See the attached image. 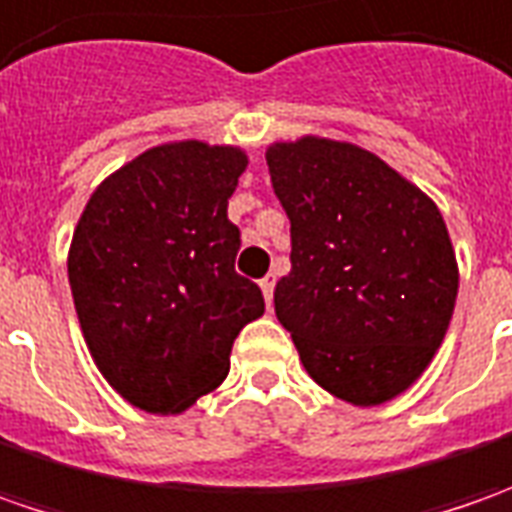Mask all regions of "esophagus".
Wrapping results in <instances>:
<instances>
[{
    "mask_svg": "<svg viewBox=\"0 0 512 512\" xmlns=\"http://www.w3.org/2000/svg\"><path fill=\"white\" fill-rule=\"evenodd\" d=\"M259 287H262V293H265V302L270 305V302H273V287H276V276H265V279L259 282Z\"/></svg>",
    "mask_w": 512,
    "mask_h": 512,
    "instance_id": "1",
    "label": "esophagus"
}]
</instances>
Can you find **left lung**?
<instances>
[{"label": "left lung", "instance_id": "1", "mask_svg": "<svg viewBox=\"0 0 512 512\" xmlns=\"http://www.w3.org/2000/svg\"><path fill=\"white\" fill-rule=\"evenodd\" d=\"M265 159L290 219L279 322L327 393L390 402L422 376L456 305L459 267L439 207L347 142H276Z\"/></svg>", "mask_w": 512, "mask_h": 512}]
</instances>
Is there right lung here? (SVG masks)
I'll use <instances>...</instances> for the list:
<instances>
[{
    "mask_svg": "<svg viewBox=\"0 0 512 512\" xmlns=\"http://www.w3.org/2000/svg\"><path fill=\"white\" fill-rule=\"evenodd\" d=\"M247 156L230 145L145 150L93 190L73 230L68 279L90 356L148 413H182L230 370L239 330L265 313L236 273L227 199Z\"/></svg>",
    "mask_w": 512,
    "mask_h": 512,
    "instance_id": "right-lung-1",
    "label": "right lung"
}]
</instances>
